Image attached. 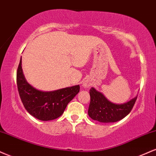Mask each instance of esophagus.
<instances>
[{
    "label": "esophagus",
    "instance_id": "1",
    "mask_svg": "<svg viewBox=\"0 0 156 156\" xmlns=\"http://www.w3.org/2000/svg\"><path fill=\"white\" fill-rule=\"evenodd\" d=\"M83 86H84V87H88V86H89V83H88V82H84V84H83Z\"/></svg>",
    "mask_w": 156,
    "mask_h": 156
}]
</instances>
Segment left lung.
<instances>
[{
	"label": "left lung",
	"instance_id": "1",
	"mask_svg": "<svg viewBox=\"0 0 156 156\" xmlns=\"http://www.w3.org/2000/svg\"><path fill=\"white\" fill-rule=\"evenodd\" d=\"M90 103L88 115L94 120L101 122H115L122 120L129 114L134 105L137 96L123 104L111 102L94 87L90 90Z\"/></svg>",
	"mask_w": 156,
	"mask_h": 156
}]
</instances>
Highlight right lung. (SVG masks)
Wrapping results in <instances>:
<instances>
[{"label":"right lung","instance_id":"right-lung-1","mask_svg":"<svg viewBox=\"0 0 156 156\" xmlns=\"http://www.w3.org/2000/svg\"><path fill=\"white\" fill-rule=\"evenodd\" d=\"M16 84L25 109L34 118L42 120H55L64 112L68 104L80 92V85L52 91H42L27 82L22 69V57L17 72Z\"/></svg>","mask_w":156,"mask_h":156}]
</instances>
